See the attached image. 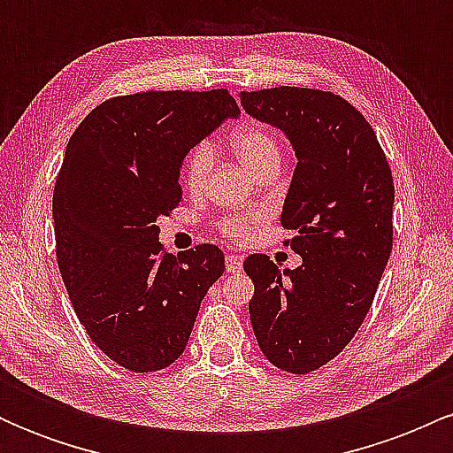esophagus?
I'll list each match as a JSON object with an SVG mask.
<instances>
[{
  "mask_svg": "<svg viewBox=\"0 0 453 453\" xmlns=\"http://www.w3.org/2000/svg\"><path fill=\"white\" fill-rule=\"evenodd\" d=\"M241 268H242V257L241 256H234V253L226 256V270H227V273H238Z\"/></svg>",
  "mask_w": 453,
  "mask_h": 453,
  "instance_id": "1",
  "label": "esophagus"
}]
</instances>
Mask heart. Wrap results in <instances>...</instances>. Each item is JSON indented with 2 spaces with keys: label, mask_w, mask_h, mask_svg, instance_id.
I'll return each mask as SVG.
<instances>
[{
  "label": "heart",
  "mask_w": 453,
  "mask_h": 453,
  "mask_svg": "<svg viewBox=\"0 0 453 453\" xmlns=\"http://www.w3.org/2000/svg\"><path fill=\"white\" fill-rule=\"evenodd\" d=\"M232 149L234 153L241 157V161L257 174L264 165L273 164V161H280V147L277 138L264 127H242L232 136ZM212 165V147L209 142H200L191 153L187 155L183 164V183L189 191H200L206 183V176L211 173ZM262 212H238L234 217H226L219 221V232L223 236L232 238V241H244L251 232L253 223L262 219Z\"/></svg>",
  "instance_id": "heart-1"
}]
</instances>
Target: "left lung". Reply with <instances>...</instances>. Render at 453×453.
Listing matches in <instances>:
<instances>
[{
	"label": "left lung",
	"mask_w": 453,
	"mask_h": 453,
	"mask_svg": "<svg viewBox=\"0 0 453 453\" xmlns=\"http://www.w3.org/2000/svg\"><path fill=\"white\" fill-rule=\"evenodd\" d=\"M242 108L280 129L296 150L280 223L303 264L280 270L264 253L244 259L256 285L249 315L273 366L304 375L349 345L392 253L394 180L371 123L330 91H242Z\"/></svg>",
	"instance_id": "1"
}]
</instances>
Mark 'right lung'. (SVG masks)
<instances>
[{
    "instance_id": "add662e5",
    "label": "right lung",
    "mask_w": 453,
    "mask_h": 453,
    "mask_svg": "<svg viewBox=\"0 0 453 453\" xmlns=\"http://www.w3.org/2000/svg\"><path fill=\"white\" fill-rule=\"evenodd\" d=\"M238 114L226 89L144 91L102 102L67 142L53 191L61 279L89 339L127 371H161L185 351L223 274L219 247L173 257L155 221L183 197L189 149Z\"/></svg>"
}]
</instances>
